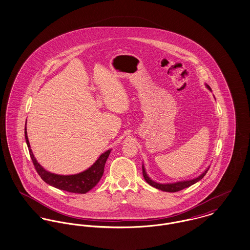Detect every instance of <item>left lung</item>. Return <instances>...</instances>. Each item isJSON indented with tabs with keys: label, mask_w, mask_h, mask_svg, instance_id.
Returning a JSON list of instances; mask_svg holds the SVG:
<instances>
[{
	"label": "left lung",
	"mask_w": 250,
	"mask_h": 250,
	"mask_svg": "<svg viewBox=\"0 0 250 250\" xmlns=\"http://www.w3.org/2000/svg\"><path fill=\"white\" fill-rule=\"evenodd\" d=\"M206 86H207V88H208V90L211 91V89H210V87H209L208 85L206 84ZM208 168H209V166L208 167L205 169V171H204L202 174H200L198 177L193 178V179H190V180H184V181H178V182H174V183L161 184L157 183V182L153 181L152 179H150V177H149V175L147 174V171H146V169H145V167H144V165H142L143 176H144V179L146 180V182L149 184V185H150L151 187H153V188H157V189L163 190V191H167V192H176V191H179V190H181V189H184V188H188V187L192 186L193 184L197 183L198 181H200V180L206 175V173L208 172Z\"/></svg>",
	"instance_id": "8db88e82"
}]
</instances>
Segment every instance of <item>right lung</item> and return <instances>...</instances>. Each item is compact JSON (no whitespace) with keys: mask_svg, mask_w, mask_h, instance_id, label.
<instances>
[{"mask_svg":"<svg viewBox=\"0 0 250 250\" xmlns=\"http://www.w3.org/2000/svg\"><path fill=\"white\" fill-rule=\"evenodd\" d=\"M24 135H25V140H26V144L29 150L31 159L33 161L34 166L37 172L41 176V178L45 183L50 185L54 188L69 191V192H73V193H86L99 183L100 178L103 175L104 167L107 161V158L112 150L110 149L103 152L102 154H100L98 160L83 172H80L77 174H71V175H61V174L52 173L50 171L46 170L42 165H40V163H38L30 148L26 127L24 128Z\"/></svg>","mask_w":250,"mask_h":250,"instance_id":"right-lung-1","label":"right lung"}]
</instances>
